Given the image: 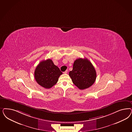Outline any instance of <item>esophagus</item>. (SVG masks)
<instances>
[{"mask_svg": "<svg viewBox=\"0 0 132 132\" xmlns=\"http://www.w3.org/2000/svg\"><path fill=\"white\" fill-rule=\"evenodd\" d=\"M68 70H67L66 71H65L64 72V74H67V73H68Z\"/></svg>", "mask_w": 132, "mask_h": 132, "instance_id": "obj_1", "label": "esophagus"}]
</instances>
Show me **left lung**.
Returning a JSON list of instances; mask_svg holds the SVG:
<instances>
[{"label": "left lung", "instance_id": "left-lung-1", "mask_svg": "<svg viewBox=\"0 0 132 132\" xmlns=\"http://www.w3.org/2000/svg\"><path fill=\"white\" fill-rule=\"evenodd\" d=\"M73 83L80 89L90 87L96 79V72L93 64L86 58H79L73 64V69L69 72Z\"/></svg>", "mask_w": 132, "mask_h": 132}]
</instances>
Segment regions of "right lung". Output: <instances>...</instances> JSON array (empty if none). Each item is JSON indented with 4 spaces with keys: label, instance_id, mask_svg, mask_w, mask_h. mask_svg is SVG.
I'll return each instance as SVG.
<instances>
[{
    "label": "right lung",
    "instance_id": "right-lung-1",
    "mask_svg": "<svg viewBox=\"0 0 132 132\" xmlns=\"http://www.w3.org/2000/svg\"><path fill=\"white\" fill-rule=\"evenodd\" d=\"M63 73L50 59L41 61L34 71V77L39 85L48 89L55 85Z\"/></svg>",
    "mask_w": 132,
    "mask_h": 132
}]
</instances>
